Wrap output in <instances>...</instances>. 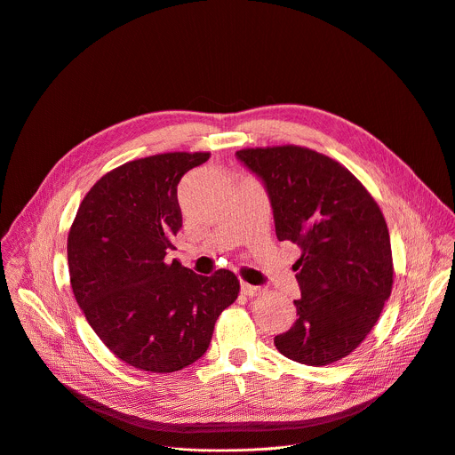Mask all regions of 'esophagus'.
<instances>
[{
  "instance_id": "34e87169",
  "label": "esophagus",
  "mask_w": 455,
  "mask_h": 455,
  "mask_svg": "<svg viewBox=\"0 0 455 455\" xmlns=\"http://www.w3.org/2000/svg\"><path fill=\"white\" fill-rule=\"evenodd\" d=\"M265 290L261 286H251L248 283H241V293L246 297H259Z\"/></svg>"
}]
</instances>
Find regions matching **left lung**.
<instances>
[{"instance_id": "obj_1", "label": "left lung", "mask_w": 455, "mask_h": 455, "mask_svg": "<svg viewBox=\"0 0 455 455\" xmlns=\"http://www.w3.org/2000/svg\"><path fill=\"white\" fill-rule=\"evenodd\" d=\"M265 183L279 241L300 248L297 320L274 339L286 358L328 365L369 335L393 290L385 218L367 188L339 162L307 148L235 153Z\"/></svg>"}]
</instances>
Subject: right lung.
I'll return each mask as SVG.
<instances>
[{"mask_svg": "<svg viewBox=\"0 0 455 455\" xmlns=\"http://www.w3.org/2000/svg\"><path fill=\"white\" fill-rule=\"evenodd\" d=\"M211 153H164L104 174L68 234L70 283L104 346L140 371L174 372L209 349L214 323L239 293L230 270L205 277L169 265L181 228L178 183Z\"/></svg>", "mask_w": 455, "mask_h": 455, "instance_id": "1", "label": "right lung"}]
</instances>
